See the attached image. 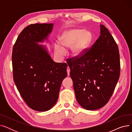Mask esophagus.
I'll return each instance as SVG.
<instances>
[{"label": "esophagus", "instance_id": "esophagus-1", "mask_svg": "<svg viewBox=\"0 0 132 132\" xmlns=\"http://www.w3.org/2000/svg\"><path fill=\"white\" fill-rule=\"evenodd\" d=\"M67 75H70V68L68 66L67 67Z\"/></svg>", "mask_w": 132, "mask_h": 132}]
</instances>
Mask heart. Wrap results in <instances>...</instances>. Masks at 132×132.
<instances>
[{
	"label": "heart",
	"mask_w": 132,
	"mask_h": 132,
	"mask_svg": "<svg viewBox=\"0 0 132 132\" xmlns=\"http://www.w3.org/2000/svg\"><path fill=\"white\" fill-rule=\"evenodd\" d=\"M62 46L58 44L54 45V52L61 58L66 54L65 48L71 47L72 54L79 57L85 51L90 41V36L87 32H83L80 29H72L64 32L59 39Z\"/></svg>",
	"instance_id": "heart-1"
}]
</instances>
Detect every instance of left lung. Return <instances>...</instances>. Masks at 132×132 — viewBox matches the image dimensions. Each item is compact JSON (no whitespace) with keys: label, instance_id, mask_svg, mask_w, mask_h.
Segmentation results:
<instances>
[{"label":"left lung","instance_id":"obj_1","mask_svg":"<svg viewBox=\"0 0 132 132\" xmlns=\"http://www.w3.org/2000/svg\"><path fill=\"white\" fill-rule=\"evenodd\" d=\"M101 35L80 57L68 61L76 98L88 110L103 107L111 97L118 81L120 55L113 36L103 25Z\"/></svg>","mask_w":132,"mask_h":132}]
</instances>
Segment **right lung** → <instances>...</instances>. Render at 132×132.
I'll use <instances>...</instances> for the list:
<instances>
[{
	"label": "right lung",
	"instance_id": "right-lung-1",
	"mask_svg": "<svg viewBox=\"0 0 132 132\" xmlns=\"http://www.w3.org/2000/svg\"><path fill=\"white\" fill-rule=\"evenodd\" d=\"M53 23H35L21 32L13 47V79L27 105L46 111L56 103L62 80L67 75L66 63L54 62L45 46Z\"/></svg>",
	"mask_w": 132,
	"mask_h": 132
}]
</instances>
